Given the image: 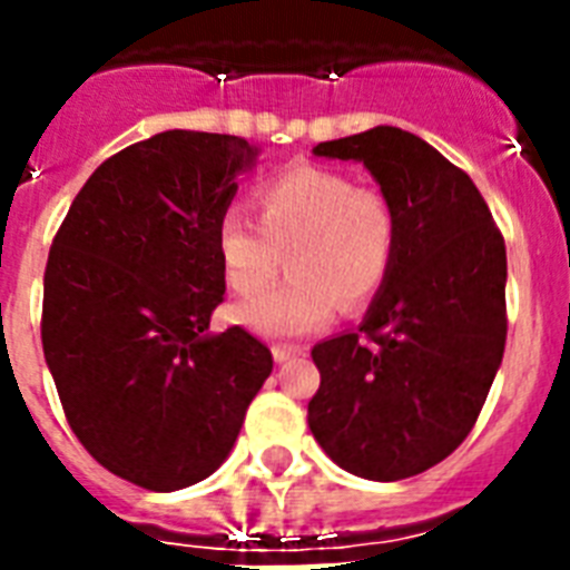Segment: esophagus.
<instances>
[{
	"label": "esophagus",
	"instance_id": "obj_1",
	"mask_svg": "<svg viewBox=\"0 0 570 570\" xmlns=\"http://www.w3.org/2000/svg\"><path fill=\"white\" fill-rule=\"evenodd\" d=\"M272 355H275V364H289L293 357L304 355L302 346H272Z\"/></svg>",
	"mask_w": 570,
	"mask_h": 570
}]
</instances>
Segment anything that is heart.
Returning <instances> with one entry per match:
<instances>
[{
	"instance_id": "b5f03b06",
	"label": "heart",
	"mask_w": 570,
	"mask_h": 570,
	"mask_svg": "<svg viewBox=\"0 0 570 570\" xmlns=\"http://www.w3.org/2000/svg\"><path fill=\"white\" fill-rule=\"evenodd\" d=\"M259 224L230 209L215 230V250L233 293H263L286 254L289 281L250 298L233 320L263 337H298L334 320L337 304L373 302L396 254V213L381 191L355 189L346 174L298 165L254 195Z\"/></svg>"
}]
</instances>
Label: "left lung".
Wrapping results in <instances>:
<instances>
[{
  "mask_svg": "<svg viewBox=\"0 0 570 570\" xmlns=\"http://www.w3.org/2000/svg\"><path fill=\"white\" fill-rule=\"evenodd\" d=\"M313 154L373 174L396 254L361 328L313 346L307 423L355 476H416L468 438L503 364L505 242L468 174L414 132L373 127Z\"/></svg>",
  "mask_w": 570,
  "mask_h": 570,
  "instance_id": "1",
  "label": "left lung"
}]
</instances>
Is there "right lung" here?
I'll use <instances>...</instances> for the list:
<instances>
[{
  "label": "right lung",
  "mask_w": 570,
  "mask_h": 570,
  "mask_svg": "<svg viewBox=\"0 0 570 570\" xmlns=\"http://www.w3.org/2000/svg\"><path fill=\"white\" fill-rule=\"evenodd\" d=\"M257 156L191 129L129 145L88 177L49 248L40 340L67 423L147 491L213 476L272 373L248 331H209L224 295L215 230Z\"/></svg>",
  "instance_id": "right-lung-1"
}]
</instances>
